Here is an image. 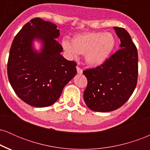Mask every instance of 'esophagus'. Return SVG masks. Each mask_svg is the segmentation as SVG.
<instances>
[{
    "mask_svg": "<svg viewBox=\"0 0 150 150\" xmlns=\"http://www.w3.org/2000/svg\"><path fill=\"white\" fill-rule=\"evenodd\" d=\"M77 73H78L79 74H82V71H83V70H82V68H80V67H79L78 65H77Z\"/></svg>",
    "mask_w": 150,
    "mask_h": 150,
    "instance_id": "esophagus-1",
    "label": "esophagus"
}]
</instances>
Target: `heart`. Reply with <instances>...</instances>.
<instances>
[{
	"label": "heart",
	"mask_w": 150,
	"mask_h": 150,
	"mask_svg": "<svg viewBox=\"0 0 150 150\" xmlns=\"http://www.w3.org/2000/svg\"><path fill=\"white\" fill-rule=\"evenodd\" d=\"M61 45L69 58L85 55L87 64L98 66L109 57L116 46V39L110 32H85L74 36L72 42L64 38Z\"/></svg>",
	"instance_id": "obj_1"
}]
</instances>
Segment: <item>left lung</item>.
I'll list each match as a JSON object with an SVG mask.
<instances>
[{"label":"left lung","mask_w":150,"mask_h":150,"mask_svg":"<svg viewBox=\"0 0 150 150\" xmlns=\"http://www.w3.org/2000/svg\"><path fill=\"white\" fill-rule=\"evenodd\" d=\"M113 28L121 49L99 66L83 71L87 80L84 100L90 109L97 112L118 109L128 100L137 85V48L124 28Z\"/></svg>","instance_id":"obj_1"}]
</instances>
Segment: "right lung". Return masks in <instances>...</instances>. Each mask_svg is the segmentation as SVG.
Instances as JSON below:
<instances>
[{
	"label": "right lung",
	"mask_w": 150,
	"mask_h": 150,
	"mask_svg": "<svg viewBox=\"0 0 150 150\" xmlns=\"http://www.w3.org/2000/svg\"><path fill=\"white\" fill-rule=\"evenodd\" d=\"M59 35L56 25L36 18L23 26L12 43L8 80L17 95L30 106L46 107L54 104L76 75V62L61 56L63 47L56 39ZM34 38L43 42L40 53L32 48Z\"/></svg>",
	"instance_id": "1"
}]
</instances>
